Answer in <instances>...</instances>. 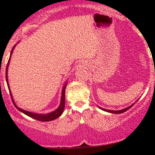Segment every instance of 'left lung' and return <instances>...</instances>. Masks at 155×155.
Here are the masks:
<instances>
[{
    "mask_svg": "<svg viewBox=\"0 0 155 155\" xmlns=\"http://www.w3.org/2000/svg\"><path fill=\"white\" fill-rule=\"evenodd\" d=\"M134 104H132V105H130V107H127V108H124V109H121V110H109V109H104V108H101V107H99V108L100 109H102V110H104V111H106V112H111V113H113V114H120V113H123V112H126L127 110H128V109H130V108H131L133 107V106H134Z\"/></svg>",
    "mask_w": 155,
    "mask_h": 155,
    "instance_id": "1",
    "label": "left lung"
}]
</instances>
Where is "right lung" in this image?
<instances>
[{"label":"right lung","mask_w":155,"mask_h":155,"mask_svg":"<svg viewBox=\"0 0 155 155\" xmlns=\"http://www.w3.org/2000/svg\"><path fill=\"white\" fill-rule=\"evenodd\" d=\"M15 45L13 46V48H12V51H11V53H10V59H9L8 63H7V68H6V80H7V86H8L9 91H10L11 98H12V103H13L14 106H15V107H16V109H18L20 112H23V113L25 114V115H28V116L31 117V118H34V119H36V120H38V121H52V120L56 119V118H58V117H60L61 115H62V113H63V112H64V107H65V89H66L67 84H68L67 83V82H68V81L65 82L64 85V86H63V88H62L61 97L60 105H59V107H58V109H56L55 110L53 111V112H49V113H47V114H39V113H35V112H28V111L24 110V109L18 107L16 105H15V101H14L13 97H12V93H11L10 89V85H9V83H8V77H7V71H8V67H9V64H10L11 55H12V51H13V49H14V48H15Z\"/></svg>","instance_id":"obj_1"}]
</instances>
